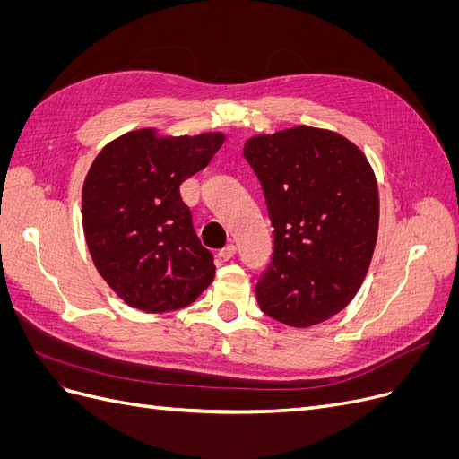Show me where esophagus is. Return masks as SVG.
<instances>
[{
    "label": "esophagus",
    "instance_id": "esophagus-1",
    "mask_svg": "<svg viewBox=\"0 0 459 459\" xmlns=\"http://www.w3.org/2000/svg\"><path fill=\"white\" fill-rule=\"evenodd\" d=\"M235 253H238V248H235V245H233V243H230V245H226L224 248H220L218 256H220L221 260H230V258H233V256H235Z\"/></svg>",
    "mask_w": 459,
    "mask_h": 459
}]
</instances>
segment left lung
<instances>
[{
  "label": "left lung",
  "mask_w": 459,
  "mask_h": 459,
  "mask_svg": "<svg viewBox=\"0 0 459 459\" xmlns=\"http://www.w3.org/2000/svg\"><path fill=\"white\" fill-rule=\"evenodd\" d=\"M266 199L273 255L256 283L260 310L290 327L339 314L362 285L379 228V193L364 152L310 126L243 147Z\"/></svg>",
  "instance_id": "obj_1"
}]
</instances>
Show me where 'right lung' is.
I'll list each match as a JSON object with an SVG mask.
<instances>
[{
  "instance_id": "add662e5",
  "label": "right lung",
  "mask_w": 459,
  "mask_h": 459,
  "mask_svg": "<svg viewBox=\"0 0 459 459\" xmlns=\"http://www.w3.org/2000/svg\"><path fill=\"white\" fill-rule=\"evenodd\" d=\"M221 134L162 137L137 130L95 157L82 189V224L97 272L132 308L187 307L214 280L179 186L203 170Z\"/></svg>"
}]
</instances>
